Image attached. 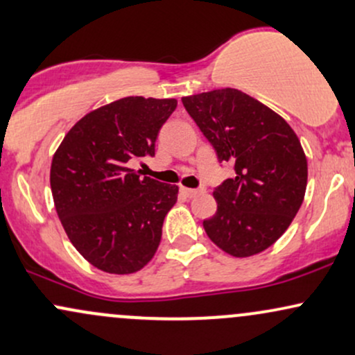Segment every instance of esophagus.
<instances>
[{
    "mask_svg": "<svg viewBox=\"0 0 355 355\" xmlns=\"http://www.w3.org/2000/svg\"><path fill=\"white\" fill-rule=\"evenodd\" d=\"M181 193L186 196V198H196L199 194V189H189V187H181Z\"/></svg>",
    "mask_w": 355,
    "mask_h": 355,
    "instance_id": "obj_1",
    "label": "esophagus"
}]
</instances>
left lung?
Wrapping results in <instances>:
<instances>
[{
    "mask_svg": "<svg viewBox=\"0 0 355 355\" xmlns=\"http://www.w3.org/2000/svg\"><path fill=\"white\" fill-rule=\"evenodd\" d=\"M186 111L234 178L214 189L218 211L202 223L218 248L249 257L270 248L304 201L307 159L284 118L232 87L182 98Z\"/></svg>",
    "mask_w": 355,
    "mask_h": 355,
    "instance_id": "1",
    "label": "left lung"
}]
</instances>
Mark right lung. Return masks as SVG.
Listing matches in <instances>:
<instances>
[{
  "label": "right lung",
  "instance_id": "add662e5",
  "mask_svg": "<svg viewBox=\"0 0 355 355\" xmlns=\"http://www.w3.org/2000/svg\"><path fill=\"white\" fill-rule=\"evenodd\" d=\"M176 106L173 98L112 101L79 119L54 153V207L76 251L99 270L137 272L157 251L179 187L131 166L154 156L159 129Z\"/></svg>",
  "mask_w": 355,
  "mask_h": 355
}]
</instances>
